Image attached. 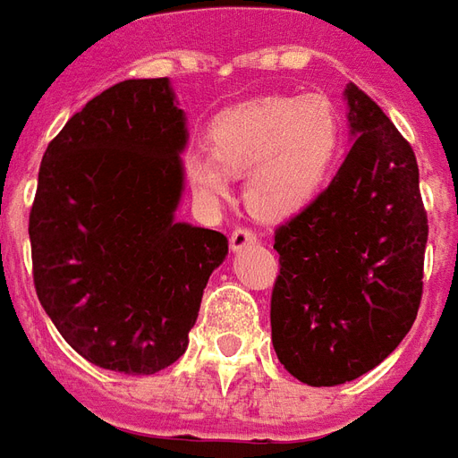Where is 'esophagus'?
Here are the masks:
<instances>
[{
	"instance_id": "1",
	"label": "esophagus",
	"mask_w": 458,
	"mask_h": 458,
	"mask_svg": "<svg viewBox=\"0 0 458 458\" xmlns=\"http://www.w3.org/2000/svg\"><path fill=\"white\" fill-rule=\"evenodd\" d=\"M255 242H257V235L252 233V230H247V228L233 230V235H230V250H233V252H240V250L255 245Z\"/></svg>"
}]
</instances>
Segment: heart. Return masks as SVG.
Wrapping results in <instances>:
<instances>
[{
	"instance_id": "heart-1",
	"label": "heart",
	"mask_w": 458,
	"mask_h": 458,
	"mask_svg": "<svg viewBox=\"0 0 458 458\" xmlns=\"http://www.w3.org/2000/svg\"><path fill=\"white\" fill-rule=\"evenodd\" d=\"M208 152L189 155L184 172L199 201L230 194L228 174H245V201L257 218L284 220L320 196L340 150V123L323 97H267L220 111Z\"/></svg>"
}]
</instances>
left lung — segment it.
I'll return each instance as SVG.
<instances>
[{
	"mask_svg": "<svg viewBox=\"0 0 458 458\" xmlns=\"http://www.w3.org/2000/svg\"><path fill=\"white\" fill-rule=\"evenodd\" d=\"M344 101L347 157L323 194L274 233V352L308 386L347 384L378 367L422 298L428 213L415 152L357 84Z\"/></svg>",
	"mask_w": 458,
	"mask_h": 458,
	"instance_id": "obj_1",
	"label": "left lung"
}]
</instances>
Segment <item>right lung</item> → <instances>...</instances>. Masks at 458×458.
I'll return each instance as SVG.
<instances>
[{
    "label": "right lung",
    "mask_w": 458,
    "mask_h": 458,
    "mask_svg": "<svg viewBox=\"0 0 458 458\" xmlns=\"http://www.w3.org/2000/svg\"><path fill=\"white\" fill-rule=\"evenodd\" d=\"M184 111L167 77L125 80L50 140L29 238L43 310L77 354L155 374L186 352L228 238L174 218L184 194Z\"/></svg>",
    "instance_id": "1"
}]
</instances>
